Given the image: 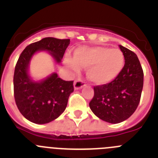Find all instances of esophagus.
I'll return each instance as SVG.
<instances>
[{
	"mask_svg": "<svg viewBox=\"0 0 158 158\" xmlns=\"http://www.w3.org/2000/svg\"><path fill=\"white\" fill-rule=\"evenodd\" d=\"M85 85V83L82 81L81 80H80V79H76L74 81V83H73V86H74L75 89H80Z\"/></svg>",
	"mask_w": 158,
	"mask_h": 158,
	"instance_id": "1",
	"label": "esophagus"
}]
</instances>
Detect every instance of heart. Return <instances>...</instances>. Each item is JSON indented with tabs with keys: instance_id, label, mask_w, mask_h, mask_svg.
Instances as JSON below:
<instances>
[{
	"instance_id": "b5f03b06",
	"label": "heart",
	"mask_w": 158,
	"mask_h": 158,
	"mask_svg": "<svg viewBox=\"0 0 158 158\" xmlns=\"http://www.w3.org/2000/svg\"><path fill=\"white\" fill-rule=\"evenodd\" d=\"M123 53L118 48L81 47L75 51L74 58H65V63L71 69L77 71L86 68V76L96 85H105L112 81L120 73L124 65Z\"/></svg>"
}]
</instances>
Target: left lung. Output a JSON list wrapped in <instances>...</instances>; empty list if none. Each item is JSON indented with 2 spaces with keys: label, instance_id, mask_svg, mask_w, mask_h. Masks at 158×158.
I'll return each mask as SVG.
<instances>
[{
  "label": "left lung",
  "instance_id": "obj_1",
  "mask_svg": "<svg viewBox=\"0 0 158 158\" xmlns=\"http://www.w3.org/2000/svg\"><path fill=\"white\" fill-rule=\"evenodd\" d=\"M125 64L120 73L109 83L94 86V96L89 103L92 111L102 120L118 123L135 111L143 88V70L133 51L119 45Z\"/></svg>",
  "mask_w": 158,
  "mask_h": 158
}]
</instances>
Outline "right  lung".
I'll use <instances>...</instances> for the list:
<instances>
[{"mask_svg": "<svg viewBox=\"0 0 158 158\" xmlns=\"http://www.w3.org/2000/svg\"><path fill=\"white\" fill-rule=\"evenodd\" d=\"M70 40L44 38L27 46L16 62L13 77L14 97L18 109L27 120L37 124L50 123L58 118L67 106L73 92V81H64L56 73L40 81L28 75V65L38 51H47L60 63Z\"/></svg>", "mask_w": 158, "mask_h": 158, "instance_id": "obj_1", "label": "right lung"}]
</instances>
